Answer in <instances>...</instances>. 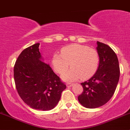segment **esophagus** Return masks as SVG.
I'll return each instance as SVG.
<instances>
[{
    "mask_svg": "<svg viewBox=\"0 0 130 130\" xmlns=\"http://www.w3.org/2000/svg\"><path fill=\"white\" fill-rule=\"evenodd\" d=\"M73 86V84H70V83H67V87H71V86Z\"/></svg>",
    "mask_w": 130,
    "mask_h": 130,
    "instance_id": "1",
    "label": "esophagus"
}]
</instances>
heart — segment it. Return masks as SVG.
Returning a JSON list of instances; mask_svg holds the SVG:
<instances>
[{
	"label": "heart",
	"instance_id": "heart-1",
	"mask_svg": "<svg viewBox=\"0 0 130 130\" xmlns=\"http://www.w3.org/2000/svg\"><path fill=\"white\" fill-rule=\"evenodd\" d=\"M99 62V55L95 49L78 44L64 47L60 55L55 53L52 59L53 69L60 75L66 72L70 65L72 69L63 76L65 81L89 78L96 72Z\"/></svg>",
	"mask_w": 130,
	"mask_h": 130
}]
</instances>
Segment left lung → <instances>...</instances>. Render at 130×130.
Here are the masks:
<instances>
[{
  "label": "left lung",
  "mask_w": 130,
  "mask_h": 130,
  "mask_svg": "<svg viewBox=\"0 0 130 130\" xmlns=\"http://www.w3.org/2000/svg\"><path fill=\"white\" fill-rule=\"evenodd\" d=\"M97 44L99 67L93 77L81 83L83 92L78 97L79 103L90 109L101 107L110 100L117 87L120 74L115 52L104 43L98 41Z\"/></svg>",
  "instance_id": "8db88e82"
}]
</instances>
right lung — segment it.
<instances>
[{"instance_id":"right-lung-1","label":"right lung","mask_w":130,"mask_h":130,"mask_svg":"<svg viewBox=\"0 0 130 130\" xmlns=\"http://www.w3.org/2000/svg\"><path fill=\"white\" fill-rule=\"evenodd\" d=\"M40 43L24 49L14 67L15 88L22 100L31 108L49 111L55 107L66 85L42 61Z\"/></svg>"}]
</instances>
